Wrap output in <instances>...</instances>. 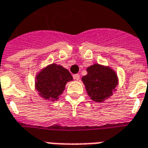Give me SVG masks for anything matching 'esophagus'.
Returning a JSON list of instances; mask_svg holds the SVG:
<instances>
[{"instance_id":"esophagus-1","label":"esophagus","mask_w":148,"mask_h":148,"mask_svg":"<svg viewBox=\"0 0 148 148\" xmlns=\"http://www.w3.org/2000/svg\"><path fill=\"white\" fill-rule=\"evenodd\" d=\"M73 77H74V79H75V80L78 81L79 79H80V75L79 74H74V76H73Z\"/></svg>"}]
</instances>
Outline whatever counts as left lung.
I'll use <instances>...</instances> for the list:
<instances>
[{
    "mask_svg": "<svg viewBox=\"0 0 148 148\" xmlns=\"http://www.w3.org/2000/svg\"><path fill=\"white\" fill-rule=\"evenodd\" d=\"M87 74L82 77L87 94L96 102H104L116 92L118 86L116 72L109 66L94 63L86 68Z\"/></svg>",
    "mask_w": 148,
    "mask_h": 148,
    "instance_id": "obj_1",
    "label": "left lung"
}]
</instances>
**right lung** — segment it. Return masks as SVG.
I'll use <instances>...</instances> for the list:
<instances>
[{"label": "right lung", "mask_w": 148, "mask_h": 148, "mask_svg": "<svg viewBox=\"0 0 148 148\" xmlns=\"http://www.w3.org/2000/svg\"><path fill=\"white\" fill-rule=\"evenodd\" d=\"M72 80L73 77L67 69L54 62L44 66L37 73L35 88L39 97L53 102L58 101L66 83Z\"/></svg>", "instance_id": "1"}]
</instances>
